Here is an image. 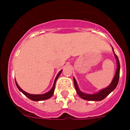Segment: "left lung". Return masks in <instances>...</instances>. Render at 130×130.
I'll use <instances>...</instances> for the list:
<instances>
[{
  "mask_svg": "<svg viewBox=\"0 0 130 130\" xmlns=\"http://www.w3.org/2000/svg\"><path fill=\"white\" fill-rule=\"evenodd\" d=\"M112 51H113V53H114L115 57L116 58L117 68V70H116V72L114 75V77L112 79V81H111L109 85L107 87L104 88V89H102V90H100V91L98 92L94 93V94H87V93H85L83 92H82L79 89L76 80H75V78L73 77V83H74V86H75V90H76L77 94L81 98L88 101H101L102 100H104L106 96H107L111 92L113 91L115 89L117 85H118V83H119V75H120V62H119V60L118 58V57L116 55L115 53L114 50H113V48H112Z\"/></svg>",
  "mask_w": 130,
  "mask_h": 130,
  "instance_id": "8db88e82",
  "label": "left lung"
}]
</instances>
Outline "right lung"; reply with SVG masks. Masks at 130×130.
Segmentation results:
<instances>
[{
	"label": "right lung",
	"instance_id": "obj_1",
	"mask_svg": "<svg viewBox=\"0 0 130 130\" xmlns=\"http://www.w3.org/2000/svg\"><path fill=\"white\" fill-rule=\"evenodd\" d=\"M62 71V70L60 71V72H58V74H57V77H56V78L55 79L53 85V87L51 88V90H49V92H47L45 93V94H29V93L26 92L24 91L23 89H21V87L18 85V83L16 82V81H15L16 86H17V87H18V89H19V90H20V91L21 92H22L24 95H25L26 97L28 98H29L30 100H31L36 101V102L45 100H47V99H49V98H50L53 96V94L54 90H55V83H56V81H57V79L58 78L59 75H60V73H61Z\"/></svg>",
	"mask_w": 130,
	"mask_h": 130
}]
</instances>
